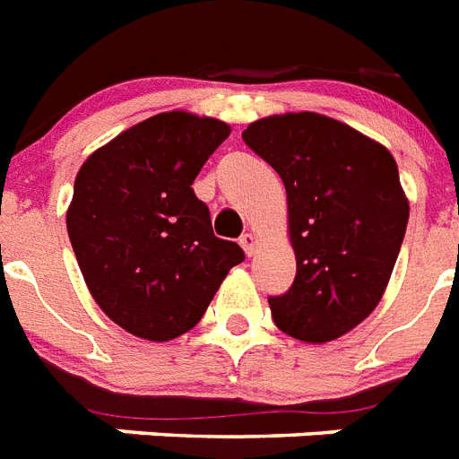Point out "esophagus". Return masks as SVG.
<instances>
[{
	"mask_svg": "<svg viewBox=\"0 0 459 459\" xmlns=\"http://www.w3.org/2000/svg\"><path fill=\"white\" fill-rule=\"evenodd\" d=\"M239 244H241V248L247 251V255H253V253H255V237H253V234H248V232L241 234Z\"/></svg>",
	"mask_w": 459,
	"mask_h": 459,
	"instance_id": "34e87169",
	"label": "esophagus"
}]
</instances>
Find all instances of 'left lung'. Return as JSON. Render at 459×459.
Returning <instances> with one entry per match:
<instances>
[{"mask_svg": "<svg viewBox=\"0 0 459 459\" xmlns=\"http://www.w3.org/2000/svg\"><path fill=\"white\" fill-rule=\"evenodd\" d=\"M241 139L287 189L296 277L267 299L274 325L310 343L339 339L377 307L405 237L394 156L320 113L255 120Z\"/></svg>", "mask_w": 459, "mask_h": 459, "instance_id": "left-lung-1", "label": "left lung"}]
</instances>
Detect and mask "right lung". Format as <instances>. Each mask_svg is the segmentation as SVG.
<instances>
[{
  "mask_svg": "<svg viewBox=\"0 0 459 459\" xmlns=\"http://www.w3.org/2000/svg\"><path fill=\"white\" fill-rule=\"evenodd\" d=\"M230 137L215 118L170 111L130 127L84 160L68 237L99 307L149 341L199 325L244 251L218 239L192 185Z\"/></svg>",
  "mask_w": 459,
  "mask_h": 459,
  "instance_id": "right-lung-1",
  "label": "right lung"
}]
</instances>
